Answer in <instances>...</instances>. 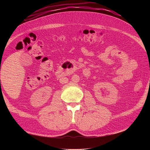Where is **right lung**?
I'll use <instances>...</instances> for the list:
<instances>
[{
  "instance_id": "1",
  "label": "right lung",
  "mask_w": 150,
  "mask_h": 150,
  "mask_svg": "<svg viewBox=\"0 0 150 150\" xmlns=\"http://www.w3.org/2000/svg\"><path fill=\"white\" fill-rule=\"evenodd\" d=\"M0 81H1V80H0ZM0 83H1V82H0Z\"/></svg>"
}]
</instances>
